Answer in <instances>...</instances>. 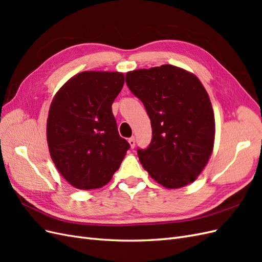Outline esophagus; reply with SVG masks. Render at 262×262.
Instances as JSON below:
<instances>
[{
  "label": "esophagus",
  "instance_id": "obj_1",
  "mask_svg": "<svg viewBox=\"0 0 262 262\" xmlns=\"http://www.w3.org/2000/svg\"><path fill=\"white\" fill-rule=\"evenodd\" d=\"M129 143H130V146L131 148H134V146H136V138L132 137L129 139Z\"/></svg>",
  "mask_w": 262,
  "mask_h": 262
}]
</instances>
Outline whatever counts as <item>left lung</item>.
<instances>
[{
  "label": "left lung",
  "mask_w": 262,
  "mask_h": 262,
  "mask_svg": "<svg viewBox=\"0 0 262 262\" xmlns=\"http://www.w3.org/2000/svg\"><path fill=\"white\" fill-rule=\"evenodd\" d=\"M125 83L143 102L152 125L149 145L138 148L141 164L166 188L194 181L212 154L215 134L211 101L199 78L164 64L131 71Z\"/></svg>",
  "instance_id": "8db88e82"
}]
</instances>
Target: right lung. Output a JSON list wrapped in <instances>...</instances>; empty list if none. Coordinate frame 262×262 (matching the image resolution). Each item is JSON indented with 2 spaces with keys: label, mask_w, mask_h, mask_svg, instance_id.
<instances>
[{
  "label": "right lung",
  "mask_w": 262,
  "mask_h": 262,
  "mask_svg": "<svg viewBox=\"0 0 262 262\" xmlns=\"http://www.w3.org/2000/svg\"><path fill=\"white\" fill-rule=\"evenodd\" d=\"M123 84L122 73L85 71L63 85L51 102L49 152L61 175L77 189L105 186L130 148L119 136L112 109Z\"/></svg>",
  "instance_id": "add662e5"
}]
</instances>
